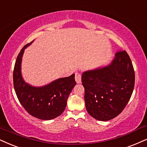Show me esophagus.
<instances>
[{"mask_svg":"<svg viewBox=\"0 0 147 147\" xmlns=\"http://www.w3.org/2000/svg\"><path fill=\"white\" fill-rule=\"evenodd\" d=\"M75 81L77 83H81V75L79 73V72H75Z\"/></svg>","mask_w":147,"mask_h":147,"instance_id":"1","label":"esophagus"}]
</instances>
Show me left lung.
<instances>
[{
	"label": "left lung",
	"mask_w": 147,
	"mask_h": 147,
	"mask_svg": "<svg viewBox=\"0 0 147 147\" xmlns=\"http://www.w3.org/2000/svg\"><path fill=\"white\" fill-rule=\"evenodd\" d=\"M87 113L99 121L116 117L125 109L132 94L135 74L125 50L103 68L85 71L81 77Z\"/></svg>",
	"instance_id": "8db88e82"
}]
</instances>
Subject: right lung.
I'll return each instance as SVG.
<instances>
[{
    "label": "right lung",
    "instance_id": "obj_1",
    "mask_svg": "<svg viewBox=\"0 0 147 147\" xmlns=\"http://www.w3.org/2000/svg\"><path fill=\"white\" fill-rule=\"evenodd\" d=\"M26 45L17 57L13 70V85L17 97L25 110L42 120L53 119L64 112L67 100L75 86V74L60 78L42 87H33L24 81L21 73L22 59Z\"/></svg>",
    "mask_w": 147,
    "mask_h": 147
}]
</instances>
